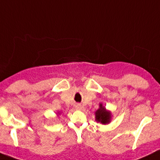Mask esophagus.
Instances as JSON below:
<instances>
[{
	"mask_svg": "<svg viewBox=\"0 0 160 160\" xmlns=\"http://www.w3.org/2000/svg\"><path fill=\"white\" fill-rule=\"evenodd\" d=\"M75 108L77 109V110H81V109H82L81 104H76V105H75Z\"/></svg>",
	"mask_w": 160,
	"mask_h": 160,
	"instance_id": "1",
	"label": "esophagus"
}]
</instances>
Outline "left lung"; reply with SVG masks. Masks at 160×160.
Here are the masks:
<instances>
[{
	"instance_id": "1",
	"label": "left lung",
	"mask_w": 160,
	"mask_h": 160,
	"mask_svg": "<svg viewBox=\"0 0 160 160\" xmlns=\"http://www.w3.org/2000/svg\"><path fill=\"white\" fill-rule=\"evenodd\" d=\"M111 114L110 111H107L106 108L100 103L99 109L95 111V120L102 124H107L111 122Z\"/></svg>"
}]
</instances>
